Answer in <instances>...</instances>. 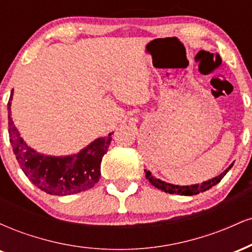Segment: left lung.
Returning a JSON list of instances; mask_svg holds the SVG:
<instances>
[{
    "instance_id": "obj_1",
    "label": "left lung",
    "mask_w": 252,
    "mask_h": 252,
    "mask_svg": "<svg viewBox=\"0 0 252 252\" xmlns=\"http://www.w3.org/2000/svg\"><path fill=\"white\" fill-rule=\"evenodd\" d=\"M233 163H231L230 166L227 167L224 172L220 173L218 176L216 178L210 179V180L201 182L200 185L195 184V185H189V186H179V185H173V184H168V182L160 180V179H156L155 176L152 175V173L149 170L144 169L146 172V178L148 179V181L153 186L156 187L158 189L163 190V192L169 193V194H180V195H194V194H199V193L205 192V190L212 189L213 186H216L218 182H220V180L226 175V173L232 168Z\"/></svg>"
}]
</instances>
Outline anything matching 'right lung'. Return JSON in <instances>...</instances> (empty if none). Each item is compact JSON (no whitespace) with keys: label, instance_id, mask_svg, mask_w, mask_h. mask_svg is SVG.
<instances>
[{"label":"right lung","instance_id":"obj_1","mask_svg":"<svg viewBox=\"0 0 252 252\" xmlns=\"http://www.w3.org/2000/svg\"><path fill=\"white\" fill-rule=\"evenodd\" d=\"M13 91L8 102V132L13 152L25 175L37 189L52 195H71L92 189L100 178V163L108 152L112 132L96 138L77 154H40L26 143L13 122L10 110Z\"/></svg>","mask_w":252,"mask_h":252}]
</instances>
